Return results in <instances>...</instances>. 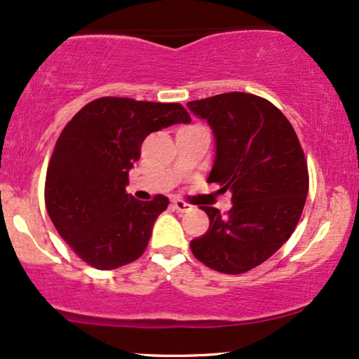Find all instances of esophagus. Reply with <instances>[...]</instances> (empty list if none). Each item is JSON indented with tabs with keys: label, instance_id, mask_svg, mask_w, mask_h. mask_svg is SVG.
Listing matches in <instances>:
<instances>
[{
	"label": "esophagus",
	"instance_id": "obj_1",
	"mask_svg": "<svg viewBox=\"0 0 359 359\" xmlns=\"http://www.w3.org/2000/svg\"><path fill=\"white\" fill-rule=\"evenodd\" d=\"M172 208H174L175 212L184 213V212L192 210V205H189L187 202H182V201H174V202H172Z\"/></svg>",
	"mask_w": 359,
	"mask_h": 359
}]
</instances>
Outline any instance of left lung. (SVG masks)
<instances>
[{
  "instance_id": "1",
  "label": "left lung",
  "mask_w": 359,
  "mask_h": 359,
  "mask_svg": "<svg viewBox=\"0 0 359 359\" xmlns=\"http://www.w3.org/2000/svg\"><path fill=\"white\" fill-rule=\"evenodd\" d=\"M187 107L207 121L215 139L207 182L230 189L233 203L226 215L201 207L210 225L190 248L208 269L245 273L269 260L300 220L308 194L305 156L292 124L266 99L225 93Z\"/></svg>"
}]
</instances>
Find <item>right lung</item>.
Wrapping results in <instances>:
<instances>
[{"instance_id": "1", "label": "right lung", "mask_w": 359, "mask_h": 359, "mask_svg": "<svg viewBox=\"0 0 359 359\" xmlns=\"http://www.w3.org/2000/svg\"><path fill=\"white\" fill-rule=\"evenodd\" d=\"M190 121L177 102L101 97L67 122L49 161L44 201L57 233L81 260L114 270L142 255L169 198L142 202L127 194L129 170L149 134Z\"/></svg>"}]
</instances>
